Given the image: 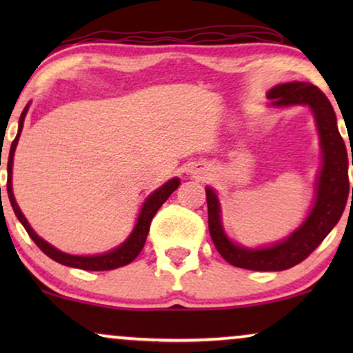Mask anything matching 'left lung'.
<instances>
[{
	"label": "left lung",
	"mask_w": 353,
	"mask_h": 353,
	"mask_svg": "<svg viewBox=\"0 0 353 353\" xmlns=\"http://www.w3.org/2000/svg\"><path fill=\"white\" fill-rule=\"evenodd\" d=\"M268 98L272 99V105L278 108L292 104L310 105L321 138L323 167L318 178L316 201L308 219L288 239L267 249H244L231 243L221 228L216 194L210 188L205 190L209 231L216 250L228 263L254 272H281L305 260L339 221L350 194L347 149L337 130L334 109L325 93L315 85L292 81L274 86L270 90Z\"/></svg>",
	"instance_id": "1"
}]
</instances>
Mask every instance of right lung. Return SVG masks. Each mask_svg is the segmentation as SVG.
<instances>
[{
    "label": "right lung",
    "instance_id": "1",
    "mask_svg": "<svg viewBox=\"0 0 353 353\" xmlns=\"http://www.w3.org/2000/svg\"><path fill=\"white\" fill-rule=\"evenodd\" d=\"M27 109H28V105H26V109L22 110L21 119H19V133H17L16 139H14L12 144H11V151H9V159H8V196H9V201H11L14 214H16L19 221H21V223L23 225V228H26L28 236H30V238L33 239V243H35L38 248H40L43 252L48 255V257L52 259L57 263L67 265V267H72V268L88 270V272H108V270L125 267V265L133 262V260L139 255V252H141V249L144 248V243H146V238H148V233H149V226H151V221L154 219V215H156V212L159 209H161V205L163 204V202L168 199V196H170L172 192L175 191L178 186H180V180H178V178H173V180L167 181L165 185L159 188L157 191H154L152 194L148 197L146 202H144L143 209H141V214H139V216H138L137 226H134L133 233L130 234V238L125 241V243L120 245V248L112 250V252H108V254H103V255H93V257H81V255H69V254L61 252V250L52 248L51 244H48L46 241H43L40 236H37L35 231H33L30 228V225L27 223L26 216L22 215V212H21V209H19L17 202H16V199H14V194H12V183H11L12 159H14V151H16L19 137H21V132H22V127H23V119H26Z\"/></svg>",
    "mask_w": 353,
    "mask_h": 353
}]
</instances>
